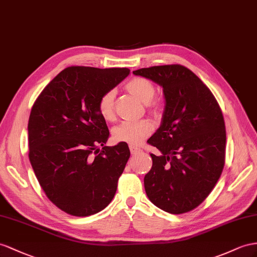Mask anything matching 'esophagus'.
Returning <instances> with one entry per match:
<instances>
[{
    "label": "esophagus",
    "mask_w": 257,
    "mask_h": 257,
    "mask_svg": "<svg viewBox=\"0 0 257 257\" xmlns=\"http://www.w3.org/2000/svg\"><path fill=\"white\" fill-rule=\"evenodd\" d=\"M129 149H130V152H131V154H137V153L141 152V149H140V148H138V147H136V146H129Z\"/></svg>",
    "instance_id": "34e87169"
}]
</instances>
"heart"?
<instances>
[{
	"instance_id": "obj_1",
	"label": "heart",
	"mask_w": 257,
	"mask_h": 257,
	"mask_svg": "<svg viewBox=\"0 0 257 257\" xmlns=\"http://www.w3.org/2000/svg\"><path fill=\"white\" fill-rule=\"evenodd\" d=\"M126 90L137 98L147 104L150 113L157 115L161 110V104L153 101L155 95V87L149 79L137 77L131 79L126 84ZM115 91L109 90L100 97L97 103V110L105 120H113L115 118ZM153 124L150 120L143 119L139 121H123L113 130V137L117 142H124L130 146H139L152 134Z\"/></svg>"
}]
</instances>
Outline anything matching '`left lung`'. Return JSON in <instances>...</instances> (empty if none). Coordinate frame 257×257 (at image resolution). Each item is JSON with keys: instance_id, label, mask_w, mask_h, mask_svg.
Masks as SVG:
<instances>
[{"instance_id": "obj_1", "label": "left lung", "mask_w": 257, "mask_h": 257, "mask_svg": "<svg viewBox=\"0 0 257 257\" xmlns=\"http://www.w3.org/2000/svg\"><path fill=\"white\" fill-rule=\"evenodd\" d=\"M160 84L165 108L160 128L148 143L152 168L144 189L154 205L170 214L194 209L216 186L225 165L226 129L221 109L210 90L182 65L135 70Z\"/></svg>"}]
</instances>
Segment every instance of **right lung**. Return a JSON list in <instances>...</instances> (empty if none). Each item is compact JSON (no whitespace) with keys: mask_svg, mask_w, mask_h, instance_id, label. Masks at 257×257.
Wrapping results in <instances>:
<instances>
[{"mask_svg":"<svg viewBox=\"0 0 257 257\" xmlns=\"http://www.w3.org/2000/svg\"><path fill=\"white\" fill-rule=\"evenodd\" d=\"M129 72L71 66L43 89L31 108L29 161L45 195L69 215L101 212L116 193L130 151L124 142L104 147L109 131L97 103Z\"/></svg>","mask_w":257,"mask_h":257,"instance_id":"add662e5","label":"right lung"}]
</instances>
